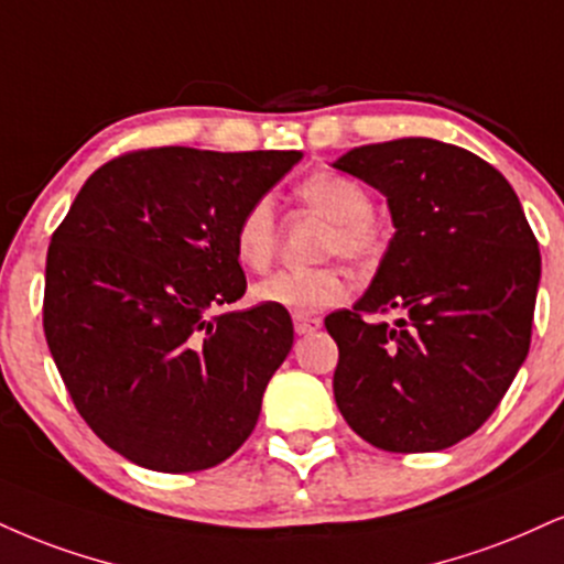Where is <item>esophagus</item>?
I'll list each match as a JSON object with an SVG mask.
<instances>
[{"label": "esophagus", "mask_w": 564, "mask_h": 564, "mask_svg": "<svg viewBox=\"0 0 564 564\" xmlns=\"http://www.w3.org/2000/svg\"><path fill=\"white\" fill-rule=\"evenodd\" d=\"M321 317H304V315H294V330L300 336H307L312 330L321 328Z\"/></svg>", "instance_id": "34e87169"}]
</instances>
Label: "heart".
<instances>
[{"label":"heart","instance_id":"obj_1","mask_svg":"<svg viewBox=\"0 0 564 564\" xmlns=\"http://www.w3.org/2000/svg\"><path fill=\"white\" fill-rule=\"evenodd\" d=\"M300 196L328 220L334 230L325 241V254H341L344 260L365 264L381 252V234L370 220L372 199L362 183L341 173H315L300 186ZM234 249L243 268L264 270L278 249L275 207L268 196L243 209L234 228ZM349 294V278L338 268L278 270L252 289L257 302L270 307L312 315L341 304Z\"/></svg>","mask_w":564,"mask_h":564}]
</instances>
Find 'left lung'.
Segmentation results:
<instances>
[{"instance_id": "left-lung-1", "label": "left lung", "mask_w": 564, "mask_h": 564, "mask_svg": "<svg viewBox=\"0 0 564 564\" xmlns=\"http://www.w3.org/2000/svg\"><path fill=\"white\" fill-rule=\"evenodd\" d=\"M336 171L386 196L397 234L338 344L334 397L386 452H441L491 417L531 347L541 254L518 194L478 154L436 139L357 147ZM397 311L368 324L365 314Z\"/></svg>"}]
</instances>
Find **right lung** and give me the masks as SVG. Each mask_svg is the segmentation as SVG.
Returning a JSON list of instances; mask_svg holds the SVG:
<instances>
[{
  "instance_id": "1",
  "label": "right lung",
  "mask_w": 564,
  "mask_h": 564,
  "mask_svg": "<svg viewBox=\"0 0 564 564\" xmlns=\"http://www.w3.org/2000/svg\"><path fill=\"white\" fill-rule=\"evenodd\" d=\"M302 152L139 149L84 183L46 252L44 334L73 404L158 473L228 459L294 344L286 310L241 300L243 209Z\"/></svg>"
}]
</instances>
